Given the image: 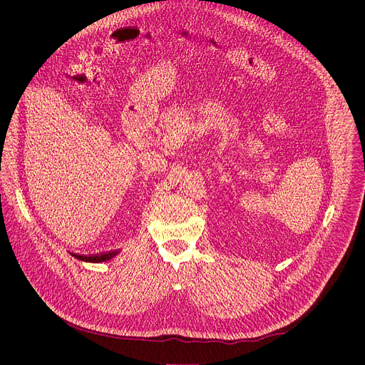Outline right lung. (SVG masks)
<instances>
[{"label": "right lung", "instance_id": "add662e5", "mask_svg": "<svg viewBox=\"0 0 365 365\" xmlns=\"http://www.w3.org/2000/svg\"><path fill=\"white\" fill-rule=\"evenodd\" d=\"M117 254V251L114 252H107V254H101V255H98V262H108V259H111L114 255Z\"/></svg>", "mask_w": 365, "mask_h": 365}]
</instances>
